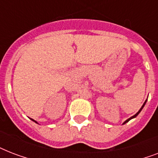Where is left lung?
Returning a JSON list of instances; mask_svg holds the SVG:
<instances>
[{
  "mask_svg": "<svg viewBox=\"0 0 158 158\" xmlns=\"http://www.w3.org/2000/svg\"><path fill=\"white\" fill-rule=\"evenodd\" d=\"M147 101H148V99H146V101L144 102V103L143 104V106H141V108H140V109H139V111H138V112L136 113V114H135V115H133V116H131V117H130V118H129V119H128V120H125V122L123 123V125H125V123H127L128 121H130V120H132V119H134V118L136 117V116H137V115H139V114L140 111H141V110H142V109H143V106H145V104H146V102H147Z\"/></svg>",
  "mask_w": 158,
  "mask_h": 158,
  "instance_id": "left-lung-1",
  "label": "left lung"
}]
</instances>
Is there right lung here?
<instances>
[{
	"label": "right lung",
	"mask_w": 158,
	"mask_h": 158,
	"mask_svg": "<svg viewBox=\"0 0 158 158\" xmlns=\"http://www.w3.org/2000/svg\"><path fill=\"white\" fill-rule=\"evenodd\" d=\"M31 120H33V121H34V122H36V123H38V122H37V121H35V120H33V119H31Z\"/></svg>",
	"instance_id": "right-lung-1"
}]
</instances>
